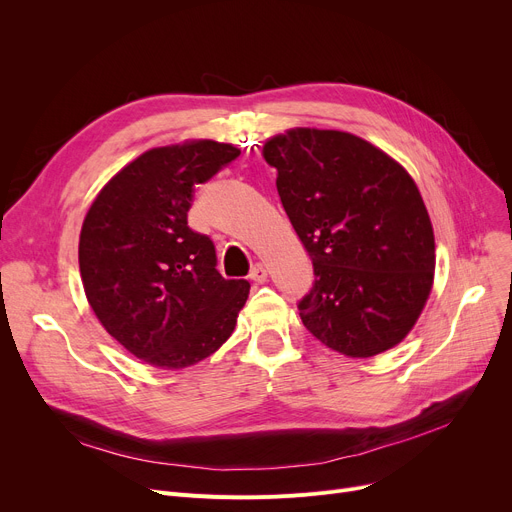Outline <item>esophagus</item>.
I'll use <instances>...</instances> for the list:
<instances>
[{
	"mask_svg": "<svg viewBox=\"0 0 512 512\" xmlns=\"http://www.w3.org/2000/svg\"><path fill=\"white\" fill-rule=\"evenodd\" d=\"M251 280H253V282H257V284L267 282V270H265V265H263V263L253 265V270H251Z\"/></svg>",
	"mask_w": 512,
	"mask_h": 512,
	"instance_id": "1",
	"label": "esophagus"
}]
</instances>
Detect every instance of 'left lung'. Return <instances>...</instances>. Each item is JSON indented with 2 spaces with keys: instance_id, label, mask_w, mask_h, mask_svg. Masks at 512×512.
<instances>
[{
  "instance_id": "left-lung-1",
  "label": "left lung",
  "mask_w": 512,
  "mask_h": 512,
  "mask_svg": "<svg viewBox=\"0 0 512 512\" xmlns=\"http://www.w3.org/2000/svg\"><path fill=\"white\" fill-rule=\"evenodd\" d=\"M263 159L315 284L299 303L305 328L332 351L375 357L417 324L436 270V240L411 174L380 147L342 130L290 128Z\"/></svg>"
}]
</instances>
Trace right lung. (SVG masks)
<instances>
[{"label": "right lung", "mask_w": 512, "mask_h": 512, "mask_svg": "<svg viewBox=\"0 0 512 512\" xmlns=\"http://www.w3.org/2000/svg\"><path fill=\"white\" fill-rule=\"evenodd\" d=\"M238 155L211 139L149 149L110 178L85 215L78 265L87 301L105 332L147 365L207 359L249 299L251 284L224 280L213 242L186 222L195 184Z\"/></svg>", "instance_id": "right-lung-1"}]
</instances>
